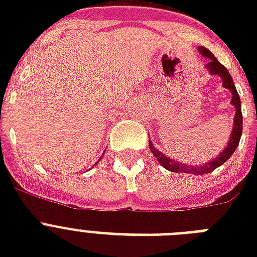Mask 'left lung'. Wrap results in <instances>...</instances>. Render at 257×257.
Segmentation results:
<instances>
[{"label":"left lung","mask_w":257,"mask_h":257,"mask_svg":"<svg viewBox=\"0 0 257 257\" xmlns=\"http://www.w3.org/2000/svg\"><path fill=\"white\" fill-rule=\"evenodd\" d=\"M199 52L203 54L204 57L208 58V62L205 64V69L209 72L211 74H216L221 78L223 81V86L225 89H228L229 92L232 93L231 104L233 105V108L236 109L235 117H233V128H232L231 137L228 140L227 147L221 151V152L217 155L216 157H213L211 161H208L205 164L200 165H188L185 163H181V161L173 160L171 157L165 156L164 153L159 151V149L153 145V143L149 140V149L151 152L153 153V156L156 157L157 161L160 163L165 169H168L171 172H176V173H191V175H207V173H211L212 171H215L216 168H219L220 165H223L225 161L229 159V157L233 155V152L237 148V145L240 143V137H241V133H243V114H241V102H240L239 93L236 90V86L233 84V80H232L231 74L227 70V68L224 65H221L217 58L213 56V54L204 46H200Z\"/></svg>","instance_id":"1"}]
</instances>
